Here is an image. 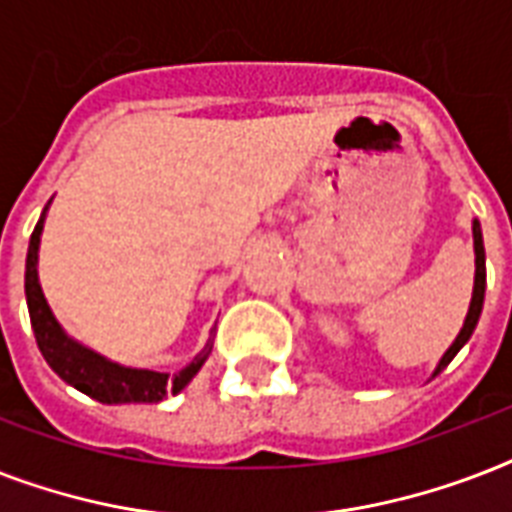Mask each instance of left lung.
<instances>
[{
    "instance_id": "8db88e82",
    "label": "left lung",
    "mask_w": 512,
    "mask_h": 512,
    "mask_svg": "<svg viewBox=\"0 0 512 512\" xmlns=\"http://www.w3.org/2000/svg\"><path fill=\"white\" fill-rule=\"evenodd\" d=\"M473 247H476V284H473V300H470L468 316H465V324H462L460 335H457V340L452 342V348L446 350L444 358L438 361L433 377L444 372L446 366H449V361H452V358L462 350V345L470 340V335H473V329H476V324H478V316H481V308H484L486 252H484V236H481V225H478V220H473Z\"/></svg>"
}]
</instances>
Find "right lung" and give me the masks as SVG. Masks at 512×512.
<instances>
[{
	"instance_id": "add662e5",
	"label": "right lung",
	"mask_w": 512,
	"mask_h": 512,
	"mask_svg": "<svg viewBox=\"0 0 512 512\" xmlns=\"http://www.w3.org/2000/svg\"><path fill=\"white\" fill-rule=\"evenodd\" d=\"M44 215H47V207H44L42 217H39V223L31 233V241H28L26 303L36 345L42 350L44 361L52 366V372L58 374L60 380H66L68 385H74L76 390H82L84 396L100 401V404H156L167 393H180L196 377L201 364L212 353V337H209L199 356L177 374L122 366L116 361H108L106 356H100L95 350L84 348L82 342L71 340L55 321L50 305L44 300L42 287H39L36 260H39Z\"/></svg>"
}]
</instances>
